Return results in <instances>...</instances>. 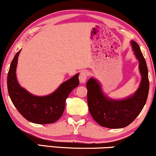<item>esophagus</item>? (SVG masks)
I'll return each instance as SVG.
<instances>
[{"label":"esophagus","instance_id":"obj_1","mask_svg":"<svg viewBox=\"0 0 156 156\" xmlns=\"http://www.w3.org/2000/svg\"><path fill=\"white\" fill-rule=\"evenodd\" d=\"M87 78H88V74H87V72L85 71H83V72L80 73V76H79V80L81 83H85V81L87 80Z\"/></svg>","mask_w":156,"mask_h":156}]
</instances>
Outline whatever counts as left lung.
Returning a JSON list of instances; mask_svg holds the SVG:
<instances>
[{"mask_svg": "<svg viewBox=\"0 0 156 156\" xmlns=\"http://www.w3.org/2000/svg\"><path fill=\"white\" fill-rule=\"evenodd\" d=\"M132 49L139 61L141 80L135 93L122 100H115L103 93L101 83L91 78L87 83V103L93 119L101 126L108 128H122L128 126L140 114L147 99L149 79L147 64L140 48L131 41Z\"/></svg>", "mask_w": 156, "mask_h": 156, "instance_id": "obj_1", "label": "left lung"}]
</instances>
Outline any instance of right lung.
<instances>
[{"label":"right lung","mask_w":156,"mask_h":156,"mask_svg":"<svg viewBox=\"0 0 156 156\" xmlns=\"http://www.w3.org/2000/svg\"><path fill=\"white\" fill-rule=\"evenodd\" d=\"M20 51L16 53L7 76V87L12 103L27 120L36 124H51L63 114L66 100L69 93L79 85L78 76H74L62 83L57 89L46 96H37L21 87L16 76L17 60Z\"/></svg>","instance_id":"add662e5"}]
</instances>
